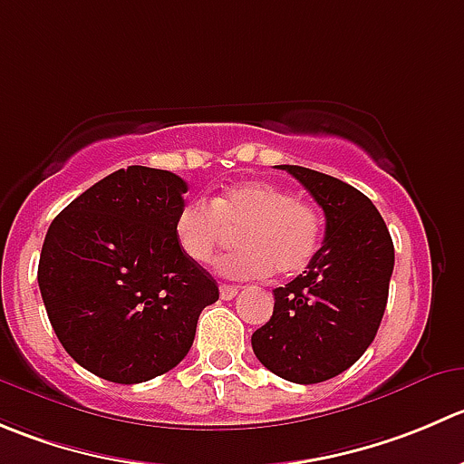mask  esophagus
<instances>
[{"instance_id":"34e87169","label":"esophagus","mask_w":464,"mask_h":464,"mask_svg":"<svg viewBox=\"0 0 464 464\" xmlns=\"http://www.w3.org/2000/svg\"><path fill=\"white\" fill-rule=\"evenodd\" d=\"M219 295H222V299H233V296L237 295V287L236 285H227V283H224V285H219Z\"/></svg>"}]
</instances>
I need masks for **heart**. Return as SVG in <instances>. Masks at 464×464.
<instances>
[{
  "label": "heart",
  "mask_w": 464,
  "mask_h": 464,
  "mask_svg": "<svg viewBox=\"0 0 464 464\" xmlns=\"http://www.w3.org/2000/svg\"><path fill=\"white\" fill-rule=\"evenodd\" d=\"M237 231V249L218 260L228 278L290 276L313 260L322 240V219L290 190L267 181H242L208 201L190 199L174 218V240L192 263H208Z\"/></svg>",
  "instance_id": "b5f03b06"
}]
</instances>
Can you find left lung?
Listing matches in <instances>:
<instances>
[{"label":"left lung","instance_id":"left-lung-1","mask_svg":"<svg viewBox=\"0 0 464 464\" xmlns=\"http://www.w3.org/2000/svg\"><path fill=\"white\" fill-rule=\"evenodd\" d=\"M290 172L326 218V237L304 274L274 290V313L251 335L272 374L310 385L353 365L376 337L388 304L394 245L376 206L349 183L299 165Z\"/></svg>","mask_w":464,"mask_h":464}]
</instances>
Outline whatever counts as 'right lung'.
Here are the masks:
<instances>
[{
  "label": "right lung",
  "mask_w": 464,
  "mask_h": 464,
  "mask_svg": "<svg viewBox=\"0 0 464 464\" xmlns=\"http://www.w3.org/2000/svg\"><path fill=\"white\" fill-rule=\"evenodd\" d=\"M186 192L177 174L131 165L49 227L38 263L47 317L65 352L99 379L131 385L177 367L201 310L219 299L215 278L174 240Z\"/></svg>",
  "instance_id": "add662e5"
}]
</instances>
